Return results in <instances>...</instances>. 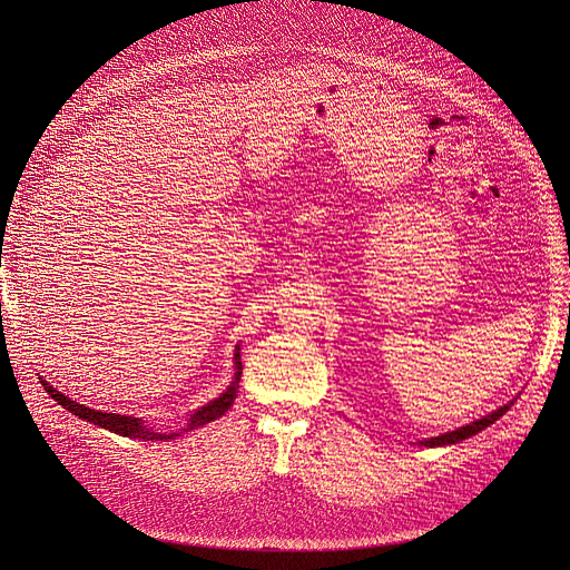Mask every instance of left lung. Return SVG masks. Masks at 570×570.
<instances>
[{
  "label": "left lung",
  "instance_id": "1",
  "mask_svg": "<svg viewBox=\"0 0 570 570\" xmlns=\"http://www.w3.org/2000/svg\"><path fill=\"white\" fill-rule=\"evenodd\" d=\"M511 409V404H503L501 409H497V411H492V413H488V415H483L481 421H475V423H469L466 428H460V430H455V432H445V434H441V436H432V439H428V441H423V445H428V448H434V445H448V443H458V441H462V439H469V436H473V434H478L481 430H485L488 425H492L494 421H499V417Z\"/></svg>",
  "mask_w": 570,
  "mask_h": 570
}]
</instances>
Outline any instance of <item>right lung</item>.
<instances>
[{
  "label": "right lung",
  "mask_w": 570,
  "mask_h": 570,
  "mask_svg": "<svg viewBox=\"0 0 570 570\" xmlns=\"http://www.w3.org/2000/svg\"><path fill=\"white\" fill-rule=\"evenodd\" d=\"M235 381L230 383V387H226V393H222L217 400H213L209 404H205L203 409H198L191 421H189V428L187 430H196L200 425H207L217 421V417H222L230 406H233V400H235V393H237V383H239V374H243V363H239V348L235 351ZM41 385L46 387V393L57 402L62 404L67 411H71L73 415L82 417V421L87 423H95L104 430H110L119 436H131V439H142V441H164V439H173V436H179V434H159L157 430L142 425L138 417H131V415H117V413H104V411H95V409H87L85 404H78L73 400H69L67 395H62L59 391H55V387L50 383H46L41 379Z\"/></svg>",
  "instance_id": "right-lung-1"
}]
</instances>
